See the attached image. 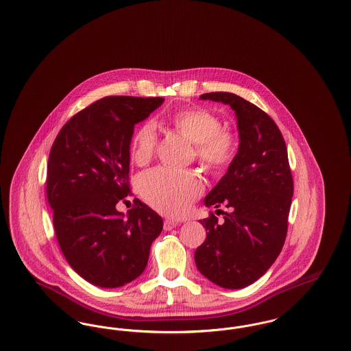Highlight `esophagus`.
Here are the masks:
<instances>
[{"mask_svg":"<svg viewBox=\"0 0 351 351\" xmlns=\"http://www.w3.org/2000/svg\"><path fill=\"white\" fill-rule=\"evenodd\" d=\"M176 225H179V221L178 219H171V218H168L165 221V223H163V229L165 230H172L173 228H176Z\"/></svg>","mask_w":351,"mask_h":351,"instance_id":"esophagus-1","label":"esophagus"}]
</instances>
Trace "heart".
I'll use <instances>...</instances> for the list:
<instances>
[{
    "label": "heart",
    "instance_id": "heart-1",
    "mask_svg": "<svg viewBox=\"0 0 351 351\" xmlns=\"http://www.w3.org/2000/svg\"><path fill=\"white\" fill-rule=\"evenodd\" d=\"M172 126L196 146V155L205 167L221 169L233 159L235 142L229 132L222 130L221 121L204 109H189L175 114ZM156 147V132L152 123H145L134 135L132 159L146 165ZM143 200L160 213L172 217L185 215L202 192L197 175L178 168H155L145 173L138 183Z\"/></svg>",
    "mask_w": 351,
    "mask_h": 351
}]
</instances>
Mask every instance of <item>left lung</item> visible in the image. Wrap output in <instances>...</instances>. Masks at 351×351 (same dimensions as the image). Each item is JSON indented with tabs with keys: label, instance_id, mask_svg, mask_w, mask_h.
Listing matches in <instances>:
<instances>
[{
	"label": "left lung",
	"instance_id": "obj_1",
	"mask_svg": "<svg viewBox=\"0 0 351 351\" xmlns=\"http://www.w3.org/2000/svg\"><path fill=\"white\" fill-rule=\"evenodd\" d=\"M201 100L229 105L235 113L238 151L226 173L204 199L225 205L223 219H200L206 229L195 262L201 275L226 289L256 282L283 249L293 180L283 135L272 118L249 101L229 93H204ZM216 210V212H217Z\"/></svg>",
	"mask_w": 351,
	"mask_h": 351
}]
</instances>
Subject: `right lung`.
Wrapping results in <instances>:
<instances>
[{"mask_svg":"<svg viewBox=\"0 0 351 351\" xmlns=\"http://www.w3.org/2000/svg\"><path fill=\"white\" fill-rule=\"evenodd\" d=\"M162 97H104L71 118L47 163V197L59 246L72 269L101 288L135 280L147 266L163 219L138 199L128 213L134 128Z\"/></svg>","mask_w":351,"mask_h":351,"instance_id":"right-lung-1","label":"right lung"}]
</instances>
